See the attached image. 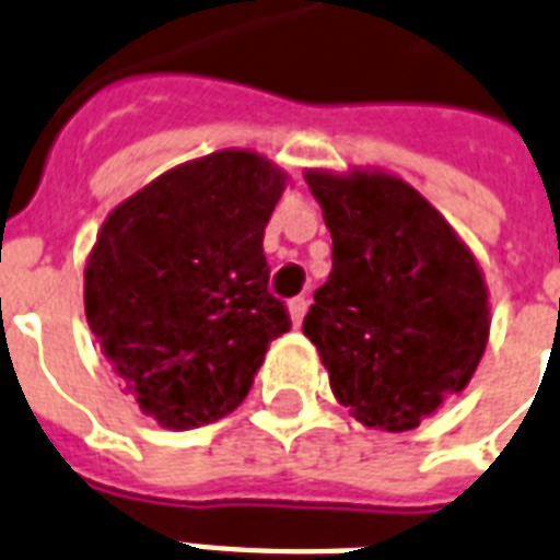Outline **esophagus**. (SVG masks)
I'll return each mask as SVG.
<instances>
[{
    "label": "esophagus",
    "mask_w": 560,
    "mask_h": 560,
    "mask_svg": "<svg viewBox=\"0 0 560 560\" xmlns=\"http://www.w3.org/2000/svg\"><path fill=\"white\" fill-rule=\"evenodd\" d=\"M306 306H310L306 298H292V301H289V320H292V327H301L303 315H306Z\"/></svg>",
    "instance_id": "obj_1"
}]
</instances>
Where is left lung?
<instances>
[{
    "label": "left lung",
    "instance_id": "left-lung-1",
    "mask_svg": "<svg viewBox=\"0 0 560 560\" xmlns=\"http://www.w3.org/2000/svg\"><path fill=\"white\" fill-rule=\"evenodd\" d=\"M332 271L303 318L336 400L383 432L465 392L491 332L488 283L453 224L383 168H306Z\"/></svg>",
    "mask_w": 560,
    "mask_h": 560
}]
</instances>
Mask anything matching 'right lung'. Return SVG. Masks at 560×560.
Here are the masks:
<instances>
[{"label":"right lung","mask_w":560,"mask_h":560,"mask_svg":"<svg viewBox=\"0 0 560 560\" xmlns=\"http://www.w3.org/2000/svg\"><path fill=\"white\" fill-rule=\"evenodd\" d=\"M285 184L266 154L221 149L107 212L84 266L86 324L125 394L163 429L231 415L292 327L262 254Z\"/></svg>","instance_id":"1"}]
</instances>
